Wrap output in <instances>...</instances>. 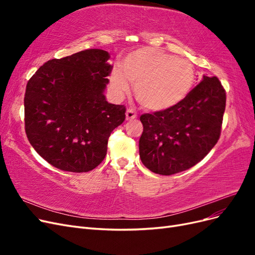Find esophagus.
I'll return each mask as SVG.
<instances>
[{
  "mask_svg": "<svg viewBox=\"0 0 255 255\" xmlns=\"http://www.w3.org/2000/svg\"><path fill=\"white\" fill-rule=\"evenodd\" d=\"M136 118H137L136 113H135L133 110L128 109V110L127 111V113H126V119L128 121V120H134V119H136Z\"/></svg>",
  "mask_w": 255,
  "mask_h": 255,
  "instance_id": "esophagus-1",
  "label": "esophagus"
}]
</instances>
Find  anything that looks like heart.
I'll use <instances>...</instances> for the list:
<instances>
[{
	"label": "heart",
	"instance_id": "1",
	"mask_svg": "<svg viewBox=\"0 0 255 255\" xmlns=\"http://www.w3.org/2000/svg\"><path fill=\"white\" fill-rule=\"evenodd\" d=\"M122 70L114 68L111 84L118 96L135 84L137 101L144 109L160 112L180 104L194 87L195 68L190 61L156 48L138 49L122 60Z\"/></svg>",
	"mask_w": 255,
	"mask_h": 255
}]
</instances>
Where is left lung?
Here are the masks:
<instances>
[{"label":"left lung","mask_w":255,"mask_h":255,"mask_svg":"<svg viewBox=\"0 0 255 255\" xmlns=\"http://www.w3.org/2000/svg\"><path fill=\"white\" fill-rule=\"evenodd\" d=\"M225 110L226 91L221 83L216 76L204 75L180 104L140 116L142 164L161 175L195 166L217 143Z\"/></svg>","instance_id":"left-lung-1"}]
</instances>
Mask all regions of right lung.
<instances>
[{"instance_id": "right-lung-1", "label": "right lung", "mask_w": 255, "mask_h": 255, "mask_svg": "<svg viewBox=\"0 0 255 255\" xmlns=\"http://www.w3.org/2000/svg\"><path fill=\"white\" fill-rule=\"evenodd\" d=\"M110 54L89 49L41 66L26 85L25 132L39 155L57 169L87 172L102 163L126 106L106 101Z\"/></svg>"}]
</instances>
